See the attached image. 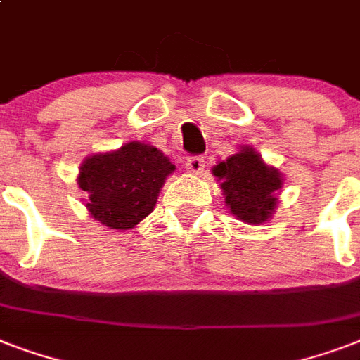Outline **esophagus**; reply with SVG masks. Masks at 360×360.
<instances>
[{
  "label": "esophagus",
  "mask_w": 360,
  "mask_h": 360,
  "mask_svg": "<svg viewBox=\"0 0 360 360\" xmlns=\"http://www.w3.org/2000/svg\"><path fill=\"white\" fill-rule=\"evenodd\" d=\"M203 166H205V160H203V157H188L185 162L186 172H188V174H194V175L202 174Z\"/></svg>",
  "instance_id": "esophagus-1"
}]
</instances>
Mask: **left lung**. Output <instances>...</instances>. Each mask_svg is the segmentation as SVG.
I'll return each instance as SVG.
<instances>
[{"mask_svg":"<svg viewBox=\"0 0 360 360\" xmlns=\"http://www.w3.org/2000/svg\"><path fill=\"white\" fill-rule=\"evenodd\" d=\"M220 181L226 205L237 219L248 224H262L273 217L282 188V175L276 168L263 162L262 155L252 147H243L213 168Z\"/></svg>","mask_w":360,"mask_h":360,"instance_id":"obj_1","label":"left lung"}]
</instances>
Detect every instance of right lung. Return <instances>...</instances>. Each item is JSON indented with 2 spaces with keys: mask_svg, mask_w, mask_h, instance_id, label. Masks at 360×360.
<instances>
[{
  "mask_svg": "<svg viewBox=\"0 0 360 360\" xmlns=\"http://www.w3.org/2000/svg\"><path fill=\"white\" fill-rule=\"evenodd\" d=\"M175 166L157 147L129 141L120 149L87 157L78 185L89 194L86 207L112 230H130L151 213Z\"/></svg>",
  "mask_w": 360,
  "mask_h": 360,
  "instance_id": "obj_1",
  "label": "right lung"
}]
</instances>
